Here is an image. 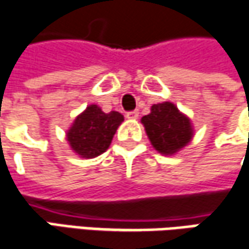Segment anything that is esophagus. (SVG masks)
<instances>
[{
  "label": "esophagus",
  "instance_id": "1",
  "mask_svg": "<svg viewBox=\"0 0 249 249\" xmlns=\"http://www.w3.org/2000/svg\"><path fill=\"white\" fill-rule=\"evenodd\" d=\"M125 117H126L128 120H136V118L139 117V113H138V110H132V111H128Z\"/></svg>",
  "mask_w": 249,
  "mask_h": 249
}]
</instances>
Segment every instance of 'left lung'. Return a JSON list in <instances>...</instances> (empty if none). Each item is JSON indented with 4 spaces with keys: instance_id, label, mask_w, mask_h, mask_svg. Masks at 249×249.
<instances>
[{
    "instance_id": "1",
    "label": "left lung",
    "mask_w": 249,
    "mask_h": 249,
    "mask_svg": "<svg viewBox=\"0 0 249 249\" xmlns=\"http://www.w3.org/2000/svg\"><path fill=\"white\" fill-rule=\"evenodd\" d=\"M142 124L153 147L163 155L176 153L192 138L189 120L168 102L153 104L150 114L142 118Z\"/></svg>"
}]
</instances>
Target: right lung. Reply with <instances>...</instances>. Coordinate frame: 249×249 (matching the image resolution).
Returning a JSON list of instances; mask_svg holds the SVG:
<instances>
[{"label": "right lung", "mask_w": 249, "mask_h": 249, "mask_svg": "<svg viewBox=\"0 0 249 249\" xmlns=\"http://www.w3.org/2000/svg\"><path fill=\"white\" fill-rule=\"evenodd\" d=\"M124 117L118 111L103 113L96 104L89 106L70 128L67 138L71 147L82 157H96L108 149Z\"/></svg>", "instance_id": "1"}]
</instances>
